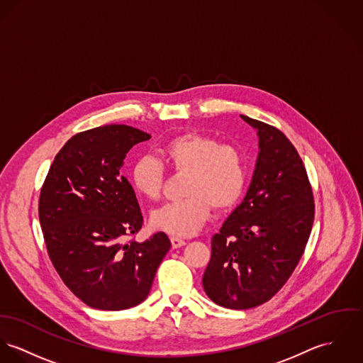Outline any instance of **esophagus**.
I'll return each mask as SVG.
<instances>
[{"label":"esophagus","mask_w":363,"mask_h":363,"mask_svg":"<svg viewBox=\"0 0 363 363\" xmlns=\"http://www.w3.org/2000/svg\"><path fill=\"white\" fill-rule=\"evenodd\" d=\"M170 242H172V248H180V247L186 245V241L179 237H170Z\"/></svg>","instance_id":"obj_1"}]
</instances>
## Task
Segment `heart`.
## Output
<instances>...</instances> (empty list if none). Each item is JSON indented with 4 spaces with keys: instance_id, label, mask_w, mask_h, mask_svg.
Segmentation results:
<instances>
[{
    "instance_id": "obj_1",
    "label": "heart",
    "mask_w": 363,
    "mask_h": 363,
    "mask_svg": "<svg viewBox=\"0 0 363 363\" xmlns=\"http://www.w3.org/2000/svg\"><path fill=\"white\" fill-rule=\"evenodd\" d=\"M162 161L176 173H186L184 199L169 202L151 215L154 229L173 237L194 235L216 211L231 208L244 193L247 167L241 150L218 138L186 133L170 138L160 151ZM164 166L152 157H141L132 166L135 193L148 201L161 197Z\"/></svg>"
}]
</instances>
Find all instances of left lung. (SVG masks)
I'll return each instance as SVG.
<instances>
[{
	"label": "left lung",
	"instance_id": "obj_1",
	"mask_svg": "<svg viewBox=\"0 0 363 363\" xmlns=\"http://www.w3.org/2000/svg\"><path fill=\"white\" fill-rule=\"evenodd\" d=\"M259 154L242 202L212 237L202 277L206 296L229 309H250L273 297L305 251L315 218L306 169L291 141L261 121Z\"/></svg>",
	"mask_w": 363,
	"mask_h": 363
}]
</instances>
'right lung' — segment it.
I'll return each mask as SVG.
<instances>
[{"label": "right lung", "mask_w": 363, "mask_h": 363, "mask_svg": "<svg viewBox=\"0 0 363 363\" xmlns=\"http://www.w3.org/2000/svg\"><path fill=\"white\" fill-rule=\"evenodd\" d=\"M148 133L108 125L77 133L57 154L41 187L38 218L48 257L86 305L122 311L143 302L170 248L164 231L126 240L143 226L132 184L121 174Z\"/></svg>", "instance_id": "obj_1"}]
</instances>
